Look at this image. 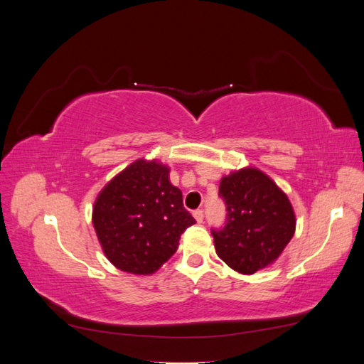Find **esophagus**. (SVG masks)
<instances>
[{
    "label": "esophagus",
    "mask_w": 364,
    "mask_h": 364,
    "mask_svg": "<svg viewBox=\"0 0 364 364\" xmlns=\"http://www.w3.org/2000/svg\"><path fill=\"white\" fill-rule=\"evenodd\" d=\"M193 215H194L197 223H202L203 222V211H202V209H196V211L193 213Z\"/></svg>",
    "instance_id": "obj_1"
}]
</instances>
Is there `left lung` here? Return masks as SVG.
<instances>
[{
  "label": "left lung",
  "instance_id": "8db88e82",
  "mask_svg": "<svg viewBox=\"0 0 364 364\" xmlns=\"http://www.w3.org/2000/svg\"><path fill=\"white\" fill-rule=\"evenodd\" d=\"M220 196L228 218L223 229L213 230L218 258L241 274L272 266L296 230L287 194L259 168L245 167L223 176Z\"/></svg>",
  "mask_w": 364,
  "mask_h": 364
}]
</instances>
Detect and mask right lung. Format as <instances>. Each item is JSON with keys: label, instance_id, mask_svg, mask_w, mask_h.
Listing matches in <instances>:
<instances>
[{"label": "right lung", "instance_id": "right-lung-1", "mask_svg": "<svg viewBox=\"0 0 364 364\" xmlns=\"http://www.w3.org/2000/svg\"><path fill=\"white\" fill-rule=\"evenodd\" d=\"M194 223L182 191L170 182V167L158 159L127 165L103 186L92 206V225L106 258L132 274L159 270Z\"/></svg>", "mask_w": 364, "mask_h": 364}]
</instances>
